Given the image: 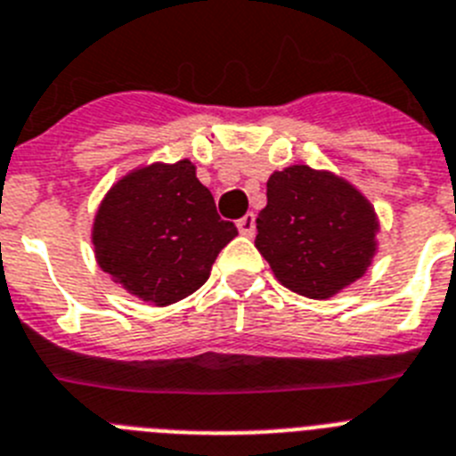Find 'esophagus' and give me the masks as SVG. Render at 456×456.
I'll return each mask as SVG.
<instances>
[{
	"instance_id": "1",
	"label": "esophagus",
	"mask_w": 456,
	"mask_h": 456,
	"mask_svg": "<svg viewBox=\"0 0 456 456\" xmlns=\"http://www.w3.org/2000/svg\"><path fill=\"white\" fill-rule=\"evenodd\" d=\"M236 227L243 236H252L255 234V213H246V216L236 220Z\"/></svg>"
}]
</instances>
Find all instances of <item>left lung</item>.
Instances as JSON below:
<instances>
[{"mask_svg":"<svg viewBox=\"0 0 456 456\" xmlns=\"http://www.w3.org/2000/svg\"><path fill=\"white\" fill-rule=\"evenodd\" d=\"M378 229L376 208L352 183L292 164L266 183L255 246L287 289L329 299L366 273Z\"/></svg>","mask_w":456,"mask_h":456,"instance_id":"8db88e82","label":"left lung"}]
</instances>
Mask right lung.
Listing matches in <instances>:
<instances>
[{"mask_svg":"<svg viewBox=\"0 0 456 456\" xmlns=\"http://www.w3.org/2000/svg\"><path fill=\"white\" fill-rule=\"evenodd\" d=\"M239 234L220 220L213 194L190 159L129 171L94 216L92 246L99 269L152 305L185 299L208 281L213 262Z\"/></svg>","mask_w":456,"mask_h":456,"instance_id":"1","label":"right lung"}]
</instances>
